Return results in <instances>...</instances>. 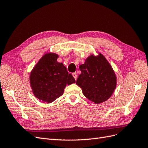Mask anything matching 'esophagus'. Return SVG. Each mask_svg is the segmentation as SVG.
Masks as SVG:
<instances>
[{
    "instance_id": "esophagus-1",
    "label": "esophagus",
    "mask_w": 148,
    "mask_h": 148,
    "mask_svg": "<svg viewBox=\"0 0 148 148\" xmlns=\"http://www.w3.org/2000/svg\"><path fill=\"white\" fill-rule=\"evenodd\" d=\"M72 75H73V78H75V80H77V73H72Z\"/></svg>"
}]
</instances>
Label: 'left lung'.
I'll return each instance as SVG.
<instances>
[{
    "label": "left lung",
    "instance_id": "1",
    "mask_svg": "<svg viewBox=\"0 0 148 148\" xmlns=\"http://www.w3.org/2000/svg\"><path fill=\"white\" fill-rule=\"evenodd\" d=\"M79 69L82 73L76 84L89 101L100 104L112 95L117 78L111 65L102 53L97 56L91 55Z\"/></svg>",
    "mask_w": 148,
    "mask_h": 148
}]
</instances>
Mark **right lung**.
Returning a JSON list of instances; mask_svg holds the SVG:
<instances>
[{
  "instance_id": "1",
  "label": "right lung",
  "mask_w": 148,
  "mask_h": 148,
  "mask_svg": "<svg viewBox=\"0 0 148 148\" xmlns=\"http://www.w3.org/2000/svg\"><path fill=\"white\" fill-rule=\"evenodd\" d=\"M55 53L44 54L30 73L29 81L33 95L38 99L51 103L63 95L66 84L75 83L62 63L57 62Z\"/></svg>"
}]
</instances>
